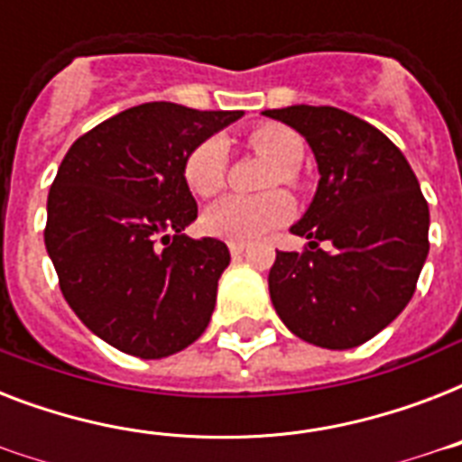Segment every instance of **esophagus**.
Here are the masks:
<instances>
[{"label":"esophagus","mask_w":462,"mask_h":462,"mask_svg":"<svg viewBox=\"0 0 462 462\" xmlns=\"http://www.w3.org/2000/svg\"><path fill=\"white\" fill-rule=\"evenodd\" d=\"M227 246H230L232 256H242V254H245V249H246L245 242H230Z\"/></svg>","instance_id":"esophagus-1"}]
</instances>
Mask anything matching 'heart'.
<instances>
[{"label": "heart", "instance_id": "1", "mask_svg": "<svg viewBox=\"0 0 462 462\" xmlns=\"http://www.w3.org/2000/svg\"><path fill=\"white\" fill-rule=\"evenodd\" d=\"M254 153L266 158L271 170L263 187H295L297 167L304 158V143L292 129L282 125H261L249 134ZM227 170V146L223 139L210 136L189 151L181 165L187 187L196 196L217 194L223 189ZM292 216V201L282 191L261 196H225L203 213V230L230 242H254Z\"/></svg>", "mask_w": 462, "mask_h": 462}]
</instances>
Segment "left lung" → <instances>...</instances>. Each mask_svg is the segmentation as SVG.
<instances>
[{"instance_id":"8db88e82","label":"left lung","mask_w":462,"mask_h":462,"mask_svg":"<svg viewBox=\"0 0 462 462\" xmlns=\"http://www.w3.org/2000/svg\"><path fill=\"white\" fill-rule=\"evenodd\" d=\"M263 115L302 134L321 174L314 201L290 227L309 246L275 252V311L307 343L357 347L415 295L430 254V206L401 148L365 119L328 105Z\"/></svg>"}]
</instances>
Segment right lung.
Instances as JSON below:
<instances>
[{
    "label": "right lung",
    "mask_w": 462,
    "mask_h": 462,
    "mask_svg": "<svg viewBox=\"0 0 462 462\" xmlns=\"http://www.w3.org/2000/svg\"><path fill=\"white\" fill-rule=\"evenodd\" d=\"M242 112L143 103L74 141L47 196L45 246L74 314L112 347L160 359L201 337L230 252L191 239L189 151Z\"/></svg>",
    "instance_id": "add662e5"
}]
</instances>
